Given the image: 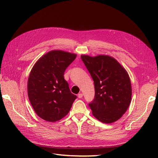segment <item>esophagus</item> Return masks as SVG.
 Wrapping results in <instances>:
<instances>
[{
	"instance_id": "obj_1",
	"label": "esophagus",
	"mask_w": 158,
	"mask_h": 158,
	"mask_svg": "<svg viewBox=\"0 0 158 158\" xmlns=\"http://www.w3.org/2000/svg\"><path fill=\"white\" fill-rule=\"evenodd\" d=\"M83 97V94L82 93H79L78 94V98H81Z\"/></svg>"
}]
</instances>
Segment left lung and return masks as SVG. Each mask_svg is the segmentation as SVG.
<instances>
[{"mask_svg":"<svg viewBox=\"0 0 158 158\" xmlns=\"http://www.w3.org/2000/svg\"><path fill=\"white\" fill-rule=\"evenodd\" d=\"M81 58L94 83V98L89 103L92 114L103 123L116 122L130 104L132 87L128 74L112 57L82 55Z\"/></svg>","mask_w":158,"mask_h":158,"instance_id":"obj_1","label":"left lung"}]
</instances>
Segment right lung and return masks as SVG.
Wrapping results in <instances>:
<instances>
[{"instance_id": "right-lung-1", "label": "right lung", "mask_w": 158, "mask_h": 158, "mask_svg": "<svg viewBox=\"0 0 158 158\" xmlns=\"http://www.w3.org/2000/svg\"><path fill=\"white\" fill-rule=\"evenodd\" d=\"M76 54L54 50L41 57L30 74L28 95L37 115L54 122L66 116L77 97L71 93L64 77Z\"/></svg>"}]
</instances>
